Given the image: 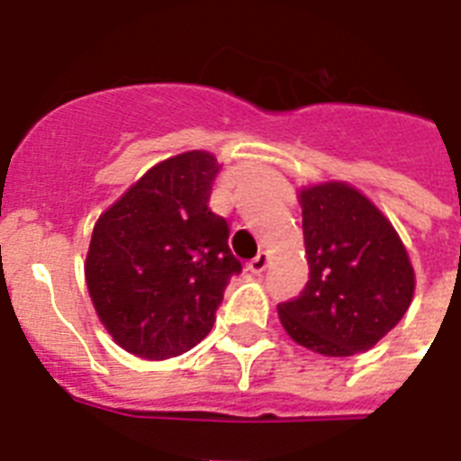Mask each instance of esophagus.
<instances>
[{"label":"esophagus","instance_id":"34e87169","mask_svg":"<svg viewBox=\"0 0 461 461\" xmlns=\"http://www.w3.org/2000/svg\"><path fill=\"white\" fill-rule=\"evenodd\" d=\"M267 263H270L267 254H263V251H260V254L256 256L254 260H249V266H247V270H249L251 275H263V272H266V267H267Z\"/></svg>","mask_w":461,"mask_h":461}]
</instances>
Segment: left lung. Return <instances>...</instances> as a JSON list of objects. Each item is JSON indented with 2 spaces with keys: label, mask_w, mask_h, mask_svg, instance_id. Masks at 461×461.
<instances>
[{
  "label": "left lung",
  "mask_w": 461,
  "mask_h": 461,
  "mask_svg": "<svg viewBox=\"0 0 461 461\" xmlns=\"http://www.w3.org/2000/svg\"><path fill=\"white\" fill-rule=\"evenodd\" d=\"M309 281L279 321L295 344L328 357L369 351L411 307L415 272L404 242L367 195L346 182L297 191Z\"/></svg>",
  "instance_id": "1"
}]
</instances>
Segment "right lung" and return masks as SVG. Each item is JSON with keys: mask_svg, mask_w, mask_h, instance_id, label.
Wrapping results in <instances>:
<instances>
[{"mask_svg": "<svg viewBox=\"0 0 461 461\" xmlns=\"http://www.w3.org/2000/svg\"><path fill=\"white\" fill-rule=\"evenodd\" d=\"M219 168L203 149L158 161L94 223L89 297L108 335L133 356L166 360L205 339L242 270L226 219L207 207Z\"/></svg>", "mask_w": 461, "mask_h": 461, "instance_id": "add662e5", "label": "right lung"}]
</instances>
